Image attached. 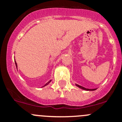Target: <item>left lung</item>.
Here are the masks:
<instances>
[{"mask_svg": "<svg viewBox=\"0 0 122 122\" xmlns=\"http://www.w3.org/2000/svg\"><path fill=\"white\" fill-rule=\"evenodd\" d=\"M76 86H78V87H80V88L83 89H84V90H87V91H94V90H95V89H86V88H84V87L78 85V84H76Z\"/></svg>", "mask_w": 122, "mask_h": 122, "instance_id": "left-lung-1", "label": "left lung"}]
</instances>
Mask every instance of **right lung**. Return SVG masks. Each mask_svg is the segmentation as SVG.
I'll return each mask as SVG.
<instances>
[{
	"instance_id": "1",
	"label": "right lung",
	"mask_w": 122,
	"mask_h": 122,
	"mask_svg": "<svg viewBox=\"0 0 122 122\" xmlns=\"http://www.w3.org/2000/svg\"><path fill=\"white\" fill-rule=\"evenodd\" d=\"M15 64H16V67H17V63H16V61H15ZM50 81H51V80H50V81H49V82H48V83H47V84H46V85H47V84H49V83H50ZM46 85H45V86H46Z\"/></svg>"
}]
</instances>
